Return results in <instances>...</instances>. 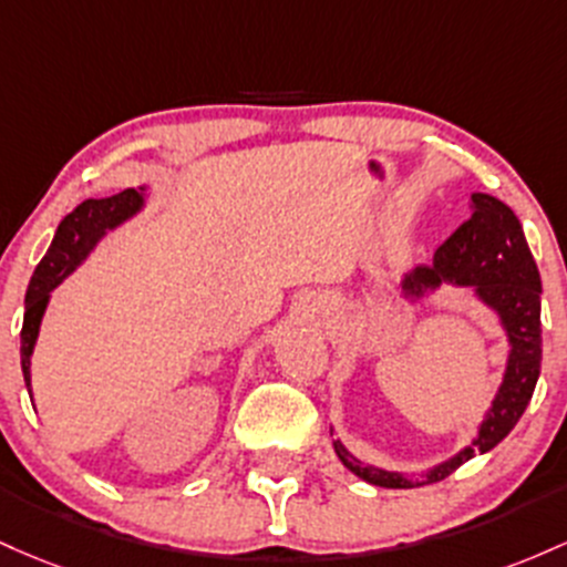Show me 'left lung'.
Returning <instances> with one entry per match:
<instances>
[{
	"mask_svg": "<svg viewBox=\"0 0 567 567\" xmlns=\"http://www.w3.org/2000/svg\"><path fill=\"white\" fill-rule=\"evenodd\" d=\"M442 284L468 286L480 302L495 310L508 340V359L504 383L498 385L485 421L476 429L468 447L447 457L439 466L412 480L402 472L369 466L359 461L340 439H334V453L348 472L378 487H421L442 482L457 466L472 461L474 453H487L504 442L508 431L523 417L540 374V276L533 259L517 214L493 195H472V219L434 251V265H417L402 278L406 300H421Z\"/></svg>",
	"mask_w": 567,
	"mask_h": 567,
	"instance_id": "left-lung-1",
	"label": "left lung"
}]
</instances>
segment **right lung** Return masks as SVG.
Listing matches in <instances>:
<instances>
[{"instance_id": "1", "label": "right lung", "mask_w": 567, "mask_h": 567, "mask_svg": "<svg viewBox=\"0 0 567 567\" xmlns=\"http://www.w3.org/2000/svg\"><path fill=\"white\" fill-rule=\"evenodd\" d=\"M144 187L123 189L112 198L82 200L72 214L63 216V221L55 230L53 244L42 262L37 265L34 276L29 281L27 291V310H23V329H21V369L27 380V391L31 396V353H34L37 337H40V323L44 310H48L50 291L59 286L69 272H74L85 262L87 254L95 249L106 233L128 221L144 208Z\"/></svg>"}]
</instances>
